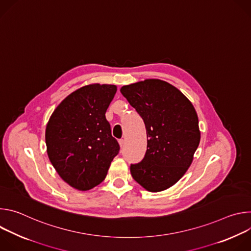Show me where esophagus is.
<instances>
[{
    "label": "esophagus",
    "instance_id": "34e87169",
    "mask_svg": "<svg viewBox=\"0 0 251 251\" xmlns=\"http://www.w3.org/2000/svg\"><path fill=\"white\" fill-rule=\"evenodd\" d=\"M118 143H119V145H120V147L122 148L124 145H125V140L124 139H120L119 141H118Z\"/></svg>",
    "mask_w": 251,
    "mask_h": 251
}]
</instances>
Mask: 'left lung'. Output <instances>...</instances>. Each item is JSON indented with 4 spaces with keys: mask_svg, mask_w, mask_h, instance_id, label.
<instances>
[{
    "mask_svg": "<svg viewBox=\"0 0 251 251\" xmlns=\"http://www.w3.org/2000/svg\"><path fill=\"white\" fill-rule=\"evenodd\" d=\"M120 91L144 120L147 132L145 157L131 165V175L149 192L165 191L186 174L199 147L195 107L177 88L160 79L124 85Z\"/></svg>",
    "mask_w": 251,
    "mask_h": 251,
    "instance_id": "left-lung-1",
    "label": "left lung"
}]
</instances>
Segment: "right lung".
Wrapping results in <instances>:
<instances>
[{
	"label": "right lung",
	"mask_w": 251,
	"mask_h": 251,
	"mask_svg": "<svg viewBox=\"0 0 251 251\" xmlns=\"http://www.w3.org/2000/svg\"><path fill=\"white\" fill-rule=\"evenodd\" d=\"M117 86L93 83L66 96L46 128L47 152L62 180L88 191L106 177L119 144L112 137L105 113Z\"/></svg>",
	"instance_id": "right-lung-1"
}]
</instances>
